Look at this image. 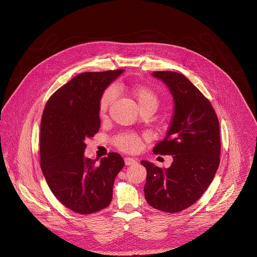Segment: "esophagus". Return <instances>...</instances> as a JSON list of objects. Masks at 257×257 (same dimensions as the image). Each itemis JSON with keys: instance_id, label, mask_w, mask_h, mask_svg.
Here are the masks:
<instances>
[{"instance_id": "obj_1", "label": "esophagus", "mask_w": 257, "mask_h": 257, "mask_svg": "<svg viewBox=\"0 0 257 257\" xmlns=\"http://www.w3.org/2000/svg\"><path fill=\"white\" fill-rule=\"evenodd\" d=\"M124 163L126 166H130V165H135L137 163V159L135 158H132V157H125L124 158Z\"/></svg>"}]
</instances>
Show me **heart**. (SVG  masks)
Returning a JSON list of instances; mask_svg holds the SVG:
<instances>
[{
  "instance_id": "1",
  "label": "heart",
  "mask_w": 257,
  "mask_h": 257,
  "mask_svg": "<svg viewBox=\"0 0 257 257\" xmlns=\"http://www.w3.org/2000/svg\"><path fill=\"white\" fill-rule=\"evenodd\" d=\"M131 93L135 98V100L137 101L140 109H144L147 107H151L154 109L157 108L159 103L158 97L155 94V92L149 89L148 87L146 86L134 87L131 90ZM114 96H115V92L113 88H109L103 93L99 103V111L101 116L106 115ZM115 145L119 149L123 151L136 152L142 147V142L140 138L134 134H122L115 138Z\"/></svg>"
}]
</instances>
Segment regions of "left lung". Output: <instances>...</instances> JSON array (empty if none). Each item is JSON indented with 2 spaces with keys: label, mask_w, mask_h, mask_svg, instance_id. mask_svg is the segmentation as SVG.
<instances>
[{
  "label": "left lung",
  "mask_w": 257,
  "mask_h": 257,
  "mask_svg": "<svg viewBox=\"0 0 257 257\" xmlns=\"http://www.w3.org/2000/svg\"><path fill=\"white\" fill-rule=\"evenodd\" d=\"M173 97L174 110L166 138L153 152L172 155L170 167L161 169L143 160L147 168L145 197L154 209L177 213L192 206L212 183L220 164V126L211 103L184 76L155 71Z\"/></svg>",
  "instance_id": "left-lung-1"
}]
</instances>
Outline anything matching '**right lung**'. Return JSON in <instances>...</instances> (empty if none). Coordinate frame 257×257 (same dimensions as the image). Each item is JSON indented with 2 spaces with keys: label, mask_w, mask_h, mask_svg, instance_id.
Segmentation results:
<instances>
[{
  "label": "right lung",
  "mask_w": 257,
  "mask_h": 257,
  "mask_svg": "<svg viewBox=\"0 0 257 257\" xmlns=\"http://www.w3.org/2000/svg\"><path fill=\"white\" fill-rule=\"evenodd\" d=\"M124 70L85 72L47 101L40 124V167L53 195L78 214L107 208L114 179L124 162L115 152L99 164L84 156L86 139L98 133L104 91Z\"/></svg>",
  "instance_id": "right-lung-1"
}]
</instances>
